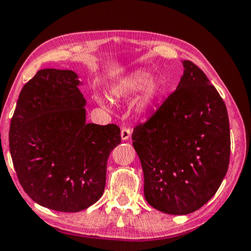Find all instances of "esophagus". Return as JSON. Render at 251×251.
<instances>
[{
	"label": "esophagus",
	"mask_w": 251,
	"mask_h": 251,
	"mask_svg": "<svg viewBox=\"0 0 251 251\" xmlns=\"http://www.w3.org/2000/svg\"><path fill=\"white\" fill-rule=\"evenodd\" d=\"M131 137V129L129 128H122L121 130V139L123 141H126Z\"/></svg>",
	"instance_id": "34e87169"
}]
</instances>
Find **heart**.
<instances>
[{"label": "heart", "instance_id": "1", "mask_svg": "<svg viewBox=\"0 0 251 251\" xmlns=\"http://www.w3.org/2000/svg\"><path fill=\"white\" fill-rule=\"evenodd\" d=\"M143 94L138 102L140 111L146 112L153 107L162 91V85L155 79H151V75L146 70H137L129 76L123 78L113 88L114 95L131 96L142 91Z\"/></svg>", "mask_w": 251, "mask_h": 251}]
</instances>
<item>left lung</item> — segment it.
Here are the masks:
<instances>
[{
	"instance_id": "1",
	"label": "left lung",
	"mask_w": 251,
	"mask_h": 251,
	"mask_svg": "<svg viewBox=\"0 0 251 251\" xmlns=\"http://www.w3.org/2000/svg\"><path fill=\"white\" fill-rule=\"evenodd\" d=\"M178 86L146 123L135 126L144 196L155 209L187 215L215 195L229 165L225 102L203 70L183 60Z\"/></svg>"
}]
</instances>
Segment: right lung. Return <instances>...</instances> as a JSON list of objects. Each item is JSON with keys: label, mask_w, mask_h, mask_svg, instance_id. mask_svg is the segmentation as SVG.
I'll list each match as a JSON object with an SVG mask.
<instances>
[{"label": "right lung", "mask_w": 251, "mask_h": 251, "mask_svg": "<svg viewBox=\"0 0 251 251\" xmlns=\"http://www.w3.org/2000/svg\"><path fill=\"white\" fill-rule=\"evenodd\" d=\"M73 70L42 69L22 89L11 120L10 152L23 190L37 204L76 213L103 194L117 125L86 122Z\"/></svg>", "instance_id": "add662e5"}]
</instances>
